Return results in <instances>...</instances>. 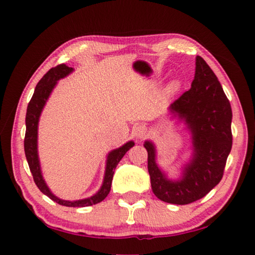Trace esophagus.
Returning a JSON list of instances; mask_svg holds the SVG:
<instances>
[{"mask_svg":"<svg viewBox=\"0 0 255 255\" xmlns=\"http://www.w3.org/2000/svg\"><path fill=\"white\" fill-rule=\"evenodd\" d=\"M147 128L145 126H138L135 129H133V135H135L137 138H144L147 136Z\"/></svg>","mask_w":255,"mask_h":255,"instance_id":"esophagus-1","label":"esophagus"}]
</instances>
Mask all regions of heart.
I'll use <instances>...</instances> for the list:
<instances>
[{"label":"heart","mask_w":255,"mask_h":255,"mask_svg":"<svg viewBox=\"0 0 255 255\" xmlns=\"http://www.w3.org/2000/svg\"><path fill=\"white\" fill-rule=\"evenodd\" d=\"M180 86H181V84L179 81H172L169 85V88H167V93H170V94L175 93L176 91H179Z\"/></svg>","instance_id":"heart-1"}]
</instances>
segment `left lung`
<instances>
[{"instance_id": "obj_1", "label": "left lung", "mask_w": 255, "mask_h": 255, "mask_svg": "<svg viewBox=\"0 0 255 255\" xmlns=\"http://www.w3.org/2000/svg\"><path fill=\"white\" fill-rule=\"evenodd\" d=\"M170 111L192 135V158L182 178L169 180L155 162V146L146 140L147 167L154 195L162 201L188 205L204 198L223 178L232 149V108L221 83L204 58H196L191 89L172 103Z\"/></svg>"}]
</instances>
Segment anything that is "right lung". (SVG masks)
<instances>
[{"label":"right lung","instance_id":"add662e5","mask_svg":"<svg viewBox=\"0 0 255 255\" xmlns=\"http://www.w3.org/2000/svg\"><path fill=\"white\" fill-rule=\"evenodd\" d=\"M72 72V67L66 66L65 64H60V65L50 68V70L44 75V77L38 82L36 89H34L33 96L28 105L27 115H25L24 153L29 164V169L31 171L33 176L34 183L37 184V187L39 188V190L44 193V195H46L47 197L50 198L51 200H54L55 202H57V204L62 206L88 207L99 204V202H101L108 195H109L116 166L118 165V163L120 162V159L124 157V155L128 152V149L131 148L135 144H133V141L130 140L123 145L122 147L111 150L109 153L107 158L105 179H103L102 187L94 196L82 200L68 201L59 199V198L56 197L54 193H51L49 188L47 187L44 178H42L39 158H38V123H39V117L42 109H44V107L46 105L47 99L49 98L51 91H53V89L55 88V85L57 84V81L67 76Z\"/></svg>","mask_w":255,"mask_h":255}]
</instances>
